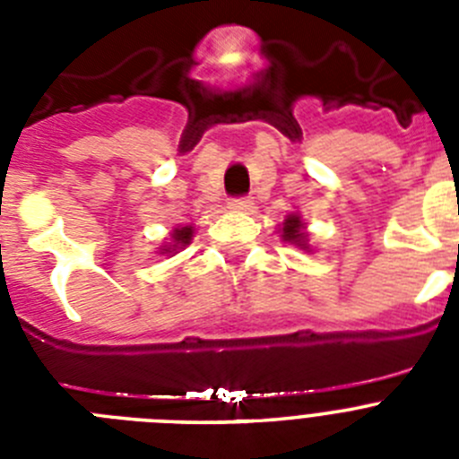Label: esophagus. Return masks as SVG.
<instances>
[{
    "instance_id": "34e87169",
    "label": "esophagus",
    "mask_w": 459,
    "mask_h": 459,
    "mask_svg": "<svg viewBox=\"0 0 459 459\" xmlns=\"http://www.w3.org/2000/svg\"><path fill=\"white\" fill-rule=\"evenodd\" d=\"M230 209H232V211H250V209H253V200H250V197H234V200H230Z\"/></svg>"
}]
</instances>
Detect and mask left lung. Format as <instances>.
<instances>
[{
    "instance_id": "8db88e82",
    "label": "left lung",
    "mask_w": 459,
    "mask_h": 459,
    "mask_svg": "<svg viewBox=\"0 0 459 459\" xmlns=\"http://www.w3.org/2000/svg\"><path fill=\"white\" fill-rule=\"evenodd\" d=\"M280 237H282V241L294 243V246H299L301 250H310V246H307L306 222L301 221V216H296V213L285 218V222H282V234H280Z\"/></svg>"
}]
</instances>
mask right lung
Instances as JSON below:
<instances>
[{
    "label": "right lung",
    "mask_w": 459,
    "mask_h": 459,
    "mask_svg": "<svg viewBox=\"0 0 459 459\" xmlns=\"http://www.w3.org/2000/svg\"><path fill=\"white\" fill-rule=\"evenodd\" d=\"M190 238H193V227L186 225V227H177L172 232V243L169 246H163L160 248V253H174V250L184 248V246H188Z\"/></svg>",
    "instance_id": "add662e5"
}]
</instances>
